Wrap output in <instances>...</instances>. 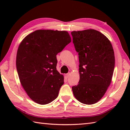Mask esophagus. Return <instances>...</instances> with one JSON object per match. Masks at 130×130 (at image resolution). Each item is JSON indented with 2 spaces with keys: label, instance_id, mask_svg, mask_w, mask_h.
<instances>
[{
  "label": "esophagus",
  "instance_id": "obj_1",
  "mask_svg": "<svg viewBox=\"0 0 130 130\" xmlns=\"http://www.w3.org/2000/svg\"><path fill=\"white\" fill-rule=\"evenodd\" d=\"M69 75H70V73H67V74H64L65 78H68L69 77Z\"/></svg>",
  "mask_w": 130,
  "mask_h": 130
}]
</instances>
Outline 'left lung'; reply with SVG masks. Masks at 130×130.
<instances>
[{"label":"left lung","instance_id":"1","mask_svg":"<svg viewBox=\"0 0 130 130\" xmlns=\"http://www.w3.org/2000/svg\"><path fill=\"white\" fill-rule=\"evenodd\" d=\"M79 60V84L72 87L81 103L93 104L103 97L113 74L115 58L110 41L93 29L71 32Z\"/></svg>","mask_w":130,"mask_h":130}]
</instances>
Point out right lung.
Returning <instances> with one entry per match:
<instances>
[{"instance_id": "1", "label": "right lung", "mask_w": 130, "mask_h": 130, "mask_svg": "<svg viewBox=\"0 0 130 130\" xmlns=\"http://www.w3.org/2000/svg\"><path fill=\"white\" fill-rule=\"evenodd\" d=\"M67 31L36 30L19 45L16 67L22 86L32 101L51 103L59 95L63 76L56 70V55L71 42Z\"/></svg>"}]
</instances>
